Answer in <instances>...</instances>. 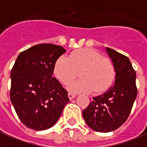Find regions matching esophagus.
Segmentation results:
<instances>
[{"label": "esophagus", "instance_id": "34e87169", "mask_svg": "<svg viewBox=\"0 0 147 147\" xmlns=\"http://www.w3.org/2000/svg\"><path fill=\"white\" fill-rule=\"evenodd\" d=\"M68 96H69V99H70V100L73 99V98L76 97V95H75V94H73V93H69V95H68Z\"/></svg>", "mask_w": 147, "mask_h": 147}]
</instances>
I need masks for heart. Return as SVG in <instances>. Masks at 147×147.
Here are the masks:
<instances>
[{"label":"heart","instance_id":"obj_1","mask_svg":"<svg viewBox=\"0 0 147 147\" xmlns=\"http://www.w3.org/2000/svg\"><path fill=\"white\" fill-rule=\"evenodd\" d=\"M78 71L81 78L69 86L71 92H103L110 86L115 76L113 62L92 49L74 51L69 58L61 56L54 66L55 75L65 85L72 81Z\"/></svg>","mask_w":147,"mask_h":147}]
</instances>
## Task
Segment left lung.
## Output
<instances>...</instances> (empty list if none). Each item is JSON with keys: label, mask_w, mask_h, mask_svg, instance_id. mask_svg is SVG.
<instances>
[{"label": "left lung", "mask_w": 147, "mask_h": 147, "mask_svg": "<svg viewBox=\"0 0 147 147\" xmlns=\"http://www.w3.org/2000/svg\"><path fill=\"white\" fill-rule=\"evenodd\" d=\"M106 53L114 65L115 82L93 100L82 112L86 124L92 129L109 133L118 129L129 116L137 96L136 71L129 59L112 49Z\"/></svg>", "instance_id": "1"}]
</instances>
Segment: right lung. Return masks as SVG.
Wrapping results in <instances>:
<instances>
[{"instance_id": "1", "label": "right lung", "mask_w": 147, "mask_h": 147, "mask_svg": "<svg viewBox=\"0 0 147 147\" xmlns=\"http://www.w3.org/2000/svg\"><path fill=\"white\" fill-rule=\"evenodd\" d=\"M64 48L39 44L19 54L11 71V103L28 128L41 131L57 123L69 102L68 92L53 77Z\"/></svg>"}]
</instances>
